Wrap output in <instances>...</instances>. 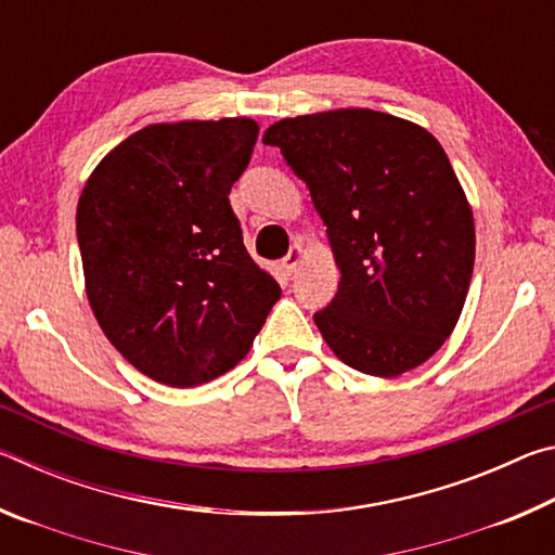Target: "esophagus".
<instances>
[{"mask_svg": "<svg viewBox=\"0 0 555 555\" xmlns=\"http://www.w3.org/2000/svg\"><path fill=\"white\" fill-rule=\"evenodd\" d=\"M304 255H306L304 247H300V244H294L288 255L284 257V269L286 271H296L300 267V261H304Z\"/></svg>", "mask_w": 555, "mask_h": 555, "instance_id": "obj_1", "label": "esophagus"}]
</instances>
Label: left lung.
I'll use <instances>...</instances> for the list:
<instances>
[{"label":"left lung","mask_w":555,"mask_h":555,"mask_svg":"<svg viewBox=\"0 0 555 555\" xmlns=\"http://www.w3.org/2000/svg\"><path fill=\"white\" fill-rule=\"evenodd\" d=\"M311 191L340 286L313 315L347 367L399 377L455 331L475 267L473 208L438 139L364 107L264 131Z\"/></svg>","instance_id":"obj_1"}]
</instances>
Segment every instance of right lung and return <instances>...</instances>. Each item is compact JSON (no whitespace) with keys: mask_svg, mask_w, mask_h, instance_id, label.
<instances>
[{"mask_svg":"<svg viewBox=\"0 0 555 555\" xmlns=\"http://www.w3.org/2000/svg\"><path fill=\"white\" fill-rule=\"evenodd\" d=\"M257 134L249 117L149 125L112 149L80 193L92 313L119 354L166 387L230 372L281 296L228 198Z\"/></svg>","mask_w":555,"mask_h":555,"instance_id":"add662e5","label":"right lung"}]
</instances>
